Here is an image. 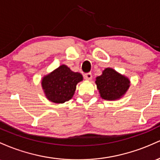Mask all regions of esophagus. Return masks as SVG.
<instances>
[{
  "instance_id": "esophagus-1",
  "label": "esophagus",
  "mask_w": 160,
  "mask_h": 160,
  "mask_svg": "<svg viewBox=\"0 0 160 160\" xmlns=\"http://www.w3.org/2000/svg\"><path fill=\"white\" fill-rule=\"evenodd\" d=\"M84 77H85V79H87V80H91V78H92V74H91V72L85 73V74L84 75Z\"/></svg>"
}]
</instances>
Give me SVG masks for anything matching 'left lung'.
Returning a JSON list of instances; mask_svg holds the SVG:
<instances>
[{
	"instance_id": "1",
	"label": "left lung",
	"mask_w": 160,
	"mask_h": 160,
	"mask_svg": "<svg viewBox=\"0 0 160 160\" xmlns=\"http://www.w3.org/2000/svg\"><path fill=\"white\" fill-rule=\"evenodd\" d=\"M96 84L100 97L104 100H112L121 98L130 85V81L114 69L107 68L103 74L97 77Z\"/></svg>"
}]
</instances>
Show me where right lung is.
<instances>
[{"label": "right lung", "instance_id": "add662e5", "mask_svg": "<svg viewBox=\"0 0 160 160\" xmlns=\"http://www.w3.org/2000/svg\"><path fill=\"white\" fill-rule=\"evenodd\" d=\"M82 75L71 71L68 66H60L42 79V88L47 98L53 103H62L72 98L76 85Z\"/></svg>", "mask_w": 160, "mask_h": 160}]
</instances>
